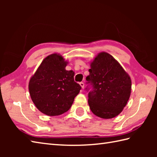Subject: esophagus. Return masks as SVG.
<instances>
[{"mask_svg":"<svg viewBox=\"0 0 157 157\" xmlns=\"http://www.w3.org/2000/svg\"><path fill=\"white\" fill-rule=\"evenodd\" d=\"M79 85L81 86L82 88H84V82H80V83H79Z\"/></svg>","mask_w":157,"mask_h":157,"instance_id":"1","label":"esophagus"}]
</instances>
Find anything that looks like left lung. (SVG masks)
I'll return each instance as SVG.
<instances>
[{"mask_svg": "<svg viewBox=\"0 0 157 157\" xmlns=\"http://www.w3.org/2000/svg\"><path fill=\"white\" fill-rule=\"evenodd\" d=\"M86 81L92 85L88 105L92 112L102 119L120 114L131 94L132 81L119 62L110 54L100 52L90 63ZM88 90V88H86Z\"/></svg>", "mask_w": 157, "mask_h": 157, "instance_id": "left-lung-1", "label": "left lung"}]
</instances>
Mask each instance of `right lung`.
<instances>
[{
    "instance_id": "right-lung-1",
    "label": "right lung",
    "mask_w": 157,
    "mask_h": 157,
    "mask_svg": "<svg viewBox=\"0 0 157 157\" xmlns=\"http://www.w3.org/2000/svg\"><path fill=\"white\" fill-rule=\"evenodd\" d=\"M67 63L61 55H50L29 79L32 101L46 115H60L67 111L82 88L74 81L75 73L65 69Z\"/></svg>"
}]
</instances>
